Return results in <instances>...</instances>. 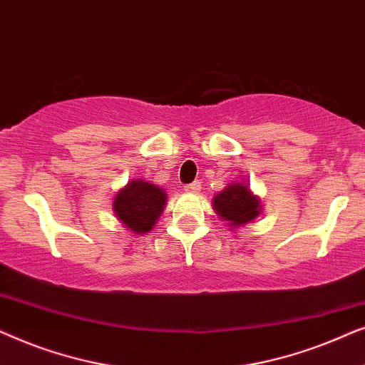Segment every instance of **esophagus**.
I'll use <instances>...</instances> for the list:
<instances>
[{
	"label": "esophagus",
	"mask_w": 365,
	"mask_h": 365,
	"mask_svg": "<svg viewBox=\"0 0 365 365\" xmlns=\"http://www.w3.org/2000/svg\"><path fill=\"white\" fill-rule=\"evenodd\" d=\"M184 189H186V192H189V194H197L199 191H201V184L191 182V184H187V186H184Z\"/></svg>",
	"instance_id": "1"
}]
</instances>
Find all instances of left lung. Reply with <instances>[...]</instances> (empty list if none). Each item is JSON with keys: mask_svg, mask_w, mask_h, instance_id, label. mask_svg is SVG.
I'll return each instance as SVG.
<instances>
[{"mask_svg": "<svg viewBox=\"0 0 365 365\" xmlns=\"http://www.w3.org/2000/svg\"><path fill=\"white\" fill-rule=\"evenodd\" d=\"M212 209L231 231H236L262 212V202L247 182L234 181L212 197Z\"/></svg>", "mask_w": 365, "mask_h": 365, "instance_id": "obj_1", "label": "left lung"}]
</instances>
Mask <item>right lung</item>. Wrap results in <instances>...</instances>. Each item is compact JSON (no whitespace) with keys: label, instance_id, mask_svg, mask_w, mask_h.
<instances>
[{"label":"right lung","instance_id":"add662e5","mask_svg":"<svg viewBox=\"0 0 365 365\" xmlns=\"http://www.w3.org/2000/svg\"><path fill=\"white\" fill-rule=\"evenodd\" d=\"M168 196L163 187L144 179H131L114 196L113 211L128 231L143 236L156 226Z\"/></svg>","mask_w":365,"mask_h":365}]
</instances>
